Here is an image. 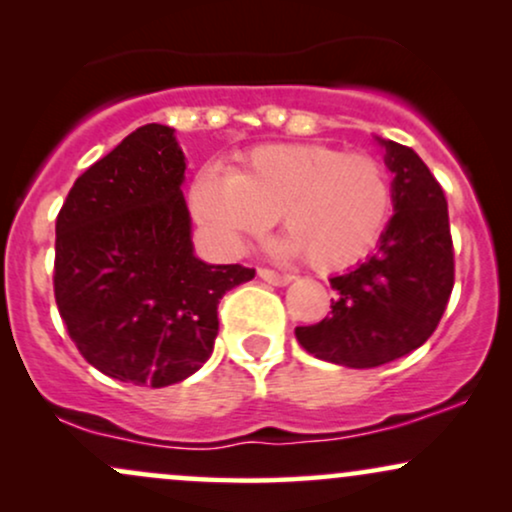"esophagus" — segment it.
Instances as JSON below:
<instances>
[{
	"instance_id": "34e87169",
	"label": "esophagus",
	"mask_w": 512,
	"mask_h": 512,
	"mask_svg": "<svg viewBox=\"0 0 512 512\" xmlns=\"http://www.w3.org/2000/svg\"><path fill=\"white\" fill-rule=\"evenodd\" d=\"M257 274H260L262 281H267V284H274V286H286L289 281L293 279L291 274H281V272H274V269H267V267H260L257 269Z\"/></svg>"
}]
</instances>
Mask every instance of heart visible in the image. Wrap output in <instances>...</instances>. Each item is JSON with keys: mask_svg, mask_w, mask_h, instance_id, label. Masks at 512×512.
<instances>
[{"mask_svg": "<svg viewBox=\"0 0 512 512\" xmlns=\"http://www.w3.org/2000/svg\"><path fill=\"white\" fill-rule=\"evenodd\" d=\"M195 219L223 248L238 250L279 214L289 236L276 243L310 267L332 272L356 264L383 236L392 185L378 158L322 144H264L231 170L204 166L190 185Z\"/></svg>", "mask_w": 512, "mask_h": 512, "instance_id": "1", "label": "heart"}]
</instances>
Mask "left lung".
<instances>
[{"label": "left lung", "mask_w": 512, "mask_h": 512, "mask_svg": "<svg viewBox=\"0 0 512 512\" xmlns=\"http://www.w3.org/2000/svg\"><path fill=\"white\" fill-rule=\"evenodd\" d=\"M385 163L395 173V214L378 252L354 272L332 276V315L296 327L308 354L346 368H375L419 349L436 332L455 284L443 187L414 149L390 139Z\"/></svg>", "instance_id": "8db88e82"}]
</instances>
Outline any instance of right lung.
<instances>
[{
  "label": "right lung",
  "instance_id": "right-lung-1",
  "mask_svg": "<svg viewBox=\"0 0 512 512\" xmlns=\"http://www.w3.org/2000/svg\"><path fill=\"white\" fill-rule=\"evenodd\" d=\"M175 129L144 125L79 175L57 214L55 301L81 356L166 387L207 363L223 293L255 276L195 257Z\"/></svg>",
  "mask_w": 512,
  "mask_h": 512
}]
</instances>
